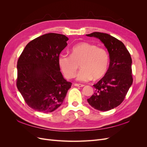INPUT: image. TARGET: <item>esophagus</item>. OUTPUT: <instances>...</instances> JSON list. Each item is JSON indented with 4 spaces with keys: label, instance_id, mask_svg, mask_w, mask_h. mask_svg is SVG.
<instances>
[{
    "label": "esophagus",
    "instance_id": "obj_1",
    "mask_svg": "<svg viewBox=\"0 0 147 147\" xmlns=\"http://www.w3.org/2000/svg\"><path fill=\"white\" fill-rule=\"evenodd\" d=\"M74 85L75 86H77V87H83L84 85V84H78V83H75Z\"/></svg>",
    "mask_w": 147,
    "mask_h": 147
}]
</instances>
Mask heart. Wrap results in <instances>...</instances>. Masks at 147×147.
<instances>
[{
	"label": "heart",
	"mask_w": 147,
	"mask_h": 147,
	"mask_svg": "<svg viewBox=\"0 0 147 147\" xmlns=\"http://www.w3.org/2000/svg\"><path fill=\"white\" fill-rule=\"evenodd\" d=\"M109 61V55L105 48L88 42L77 44L71 49L70 55L63 53L57 59L61 71L68 78L74 77L80 64L81 70L76 78L83 82L103 77L107 72Z\"/></svg>",
	"instance_id": "obj_1"
}]
</instances>
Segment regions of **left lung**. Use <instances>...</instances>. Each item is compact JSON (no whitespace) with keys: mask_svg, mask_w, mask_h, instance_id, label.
I'll use <instances>...</instances> for the list:
<instances>
[{"mask_svg":"<svg viewBox=\"0 0 147 147\" xmlns=\"http://www.w3.org/2000/svg\"><path fill=\"white\" fill-rule=\"evenodd\" d=\"M86 35L99 39L109 53L110 64L107 72L93 85L96 91L87 99L94 109L108 111L121 104L132 85L131 57L123 43L108 34L95 32Z\"/></svg>","mask_w":147,"mask_h":147,"instance_id":"obj_1","label":"left lung"}]
</instances>
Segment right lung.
<instances>
[{"mask_svg":"<svg viewBox=\"0 0 147 147\" xmlns=\"http://www.w3.org/2000/svg\"><path fill=\"white\" fill-rule=\"evenodd\" d=\"M68 40L59 34L41 35L26 46L18 61V90L26 103L38 112L57 109L72 86L64 78L57 63Z\"/></svg>","mask_w":147,"mask_h":147,"instance_id":"add662e5","label":"right lung"}]
</instances>
